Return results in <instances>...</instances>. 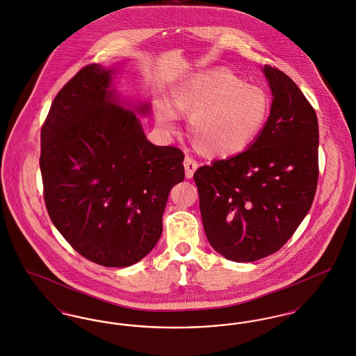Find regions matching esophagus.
Here are the masks:
<instances>
[{"label": "esophagus", "mask_w": 356, "mask_h": 356, "mask_svg": "<svg viewBox=\"0 0 356 356\" xmlns=\"http://www.w3.org/2000/svg\"><path fill=\"white\" fill-rule=\"evenodd\" d=\"M199 167V163L191 157V156H186V160H184V168H186V176L188 179H191L195 173V170H197Z\"/></svg>", "instance_id": "34e87169"}]
</instances>
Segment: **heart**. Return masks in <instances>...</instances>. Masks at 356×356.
<instances>
[{
	"label": "heart",
	"instance_id": "obj_1",
	"mask_svg": "<svg viewBox=\"0 0 356 356\" xmlns=\"http://www.w3.org/2000/svg\"><path fill=\"white\" fill-rule=\"evenodd\" d=\"M173 102L177 111L191 115V136L197 148L211 156H232L248 148L264 129L271 112L266 90L227 70L189 80L175 90ZM157 120L167 129H175L177 113L161 105Z\"/></svg>",
	"mask_w": 356,
	"mask_h": 356
}]
</instances>
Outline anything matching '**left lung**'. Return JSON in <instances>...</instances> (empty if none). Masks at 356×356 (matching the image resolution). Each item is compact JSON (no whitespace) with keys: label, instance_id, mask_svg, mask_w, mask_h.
Segmentation results:
<instances>
[{"label":"left lung","instance_id":"8db88e82","mask_svg":"<svg viewBox=\"0 0 356 356\" xmlns=\"http://www.w3.org/2000/svg\"><path fill=\"white\" fill-rule=\"evenodd\" d=\"M263 70L273 96L264 129L244 152L193 175L209 244L238 263L287 243L312 205L319 177L315 109L284 72Z\"/></svg>","mask_w":356,"mask_h":356}]
</instances>
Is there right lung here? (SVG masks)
Here are the masks:
<instances>
[{
  "label": "right lung",
  "instance_id": "right-lung-1",
  "mask_svg": "<svg viewBox=\"0 0 356 356\" xmlns=\"http://www.w3.org/2000/svg\"><path fill=\"white\" fill-rule=\"evenodd\" d=\"M111 74L86 65L57 93L41 128L40 170L49 218L72 248L104 267H128L161 236L184 153L147 140L109 90Z\"/></svg>",
  "mask_w": 356,
  "mask_h": 356
}]
</instances>
